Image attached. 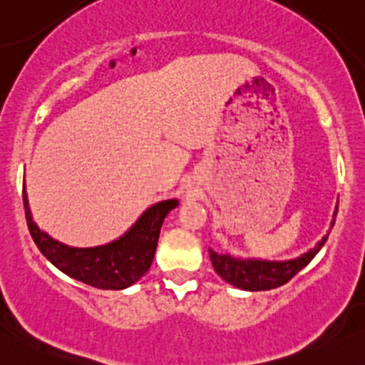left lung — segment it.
<instances>
[{"label": "left lung", "mask_w": 365, "mask_h": 365, "mask_svg": "<svg viewBox=\"0 0 365 365\" xmlns=\"http://www.w3.org/2000/svg\"><path fill=\"white\" fill-rule=\"evenodd\" d=\"M338 214V207L334 210V215ZM334 224V220H333ZM327 236L322 237L312 250L304 253L302 257H297L293 260L284 262H271V260H257V259H236L229 253H217L212 248H208L210 253L212 265L215 272L227 281L229 284L236 286L240 289L247 292H265V289L277 288V286L286 284L297 272H300L309 262L317 255V252L324 247Z\"/></svg>", "instance_id": "1"}]
</instances>
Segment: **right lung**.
<instances>
[{"label": "right lung", "mask_w": 365, "mask_h": 365, "mask_svg": "<svg viewBox=\"0 0 365 365\" xmlns=\"http://www.w3.org/2000/svg\"><path fill=\"white\" fill-rule=\"evenodd\" d=\"M22 198L29 232L39 252L68 277L100 289L129 288L148 272L163 219L179 205L178 200H163L151 205L136 224L118 240L101 247L76 248L60 243L41 231L29 210L26 186Z\"/></svg>", "instance_id": "obj_1"}]
</instances>
